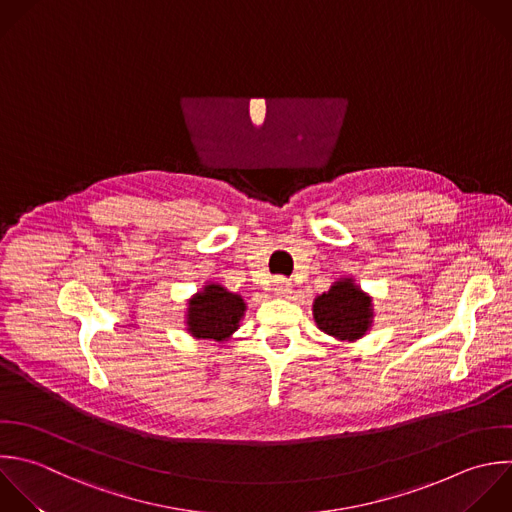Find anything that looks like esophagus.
I'll list each match as a JSON object with an SVG mask.
<instances>
[{
	"label": "esophagus",
	"instance_id": "obj_1",
	"mask_svg": "<svg viewBox=\"0 0 512 512\" xmlns=\"http://www.w3.org/2000/svg\"><path fill=\"white\" fill-rule=\"evenodd\" d=\"M272 290H274V294H278V296H286V294L292 292V284H290V280L278 276V278H274V282H272Z\"/></svg>",
	"mask_w": 512,
	"mask_h": 512
}]
</instances>
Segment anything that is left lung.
I'll list each match as a JSON object with an SVG mask.
<instances>
[{
	"label": "left lung",
	"mask_w": 512,
	"mask_h": 512,
	"mask_svg": "<svg viewBox=\"0 0 512 512\" xmlns=\"http://www.w3.org/2000/svg\"><path fill=\"white\" fill-rule=\"evenodd\" d=\"M370 298L352 280L336 282L314 300V320L320 330L340 340H356L370 326Z\"/></svg>",
	"instance_id": "obj_1"
}]
</instances>
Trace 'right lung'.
I'll return each mask as SVG.
<instances>
[{
  "instance_id": "add662e5",
  "label": "right lung",
  "mask_w": 512,
  "mask_h": 512,
  "mask_svg": "<svg viewBox=\"0 0 512 512\" xmlns=\"http://www.w3.org/2000/svg\"><path fill=\"white\" fill-rule=\"evenodd\" d=\"M244 308V300L238 294H232L218 284H210L190 300L188 330L196 338L222 342L238 328Z\"/></svg>"
}]
</instances>
